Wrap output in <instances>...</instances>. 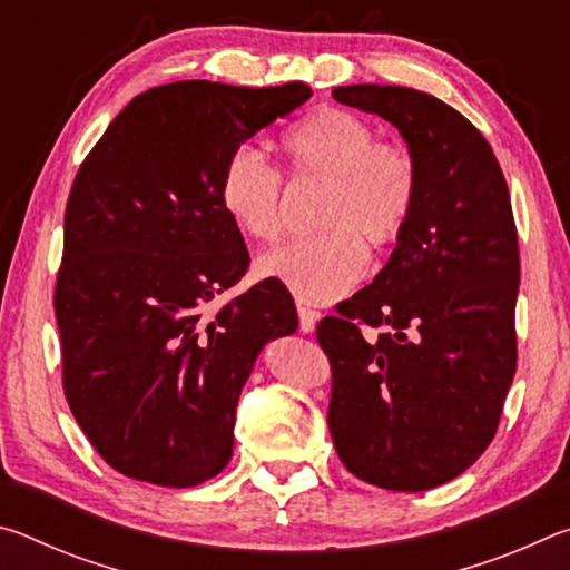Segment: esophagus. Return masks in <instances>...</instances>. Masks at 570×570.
Wrapping results in <instances>:
<instances>
[{"label": "esophagus", "instance_id": "1", "mask_svg": "<svg viewBox=\"0 0 570 570\" xmlns=\"http://www.w3.org/2000/svg\"><path fill=\"white\" fill-rule=\"evenodd\" d=\"M296 314H298V330L304 334H312L316 330V322H320V312L306 304H296Z\"/></svg>", "mask_w": 570, "mask_h": 570}]
</instances>
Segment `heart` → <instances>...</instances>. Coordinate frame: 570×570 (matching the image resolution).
Wrapping results in <instances>:
<instances>
[{"label":"heart","mask_w":570,"mask_h":570,"mask_svg":"<svg viewBox=\"0 0 570 570\" xmlns=\"http://www.w3.org/2000/svg\"><path fill=\"white\" fill-rule=\"evenodd\" d=\"M292 180L326 186L314 216L320 234L288 240L262 256L258 272L282 282L308 304H330L360 282L366 254H382L402 238L417 204V163L400 142L377 140L360 115L322 108L282 138ZM218 204L240 234L274 244L284 228V183L250 146L226 158Z\"/></svg>","instance_id":"b5f03b06"}]
</instances>
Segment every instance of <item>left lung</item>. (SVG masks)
Listing matches in <instances>:
<instances>
[{
	"instance_id": "obj_1",
	"label": "left lung",
	"mask_w": 570,
	"mask_h": 570,
	"mask_svg": "<svg viewBox=\"0 0 570 570\" xmlns=\"http://www.w3.org/2000/svg\"><path fill=\"white\" fill-rule=\"evenodd\" d=\"M334 100L392 122L417 163V204L370 286L324 316L330 432L364 482L420 493L493 442L513 384L518 230L493 148L465 115L397 85H346ZM362 325L382 328L364 337Z\"/></svg>"
}]
</instances>
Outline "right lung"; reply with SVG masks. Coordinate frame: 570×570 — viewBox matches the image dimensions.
Segmentation results:
<instances>
[{
  "instance_id": "add662e5",
  "label": "right lung",
  "mask_w": 570,
  "mask_h": 570,
  "mask_svg": "<svg viewBox=\"0 0 570 570\" xmlns=\"http://www.w3.org/2000/svg\"><path fill=\"white\" fill-rule=\"evenodd\" d=\"M308 98L304 82L160 85L128 102L77 170L55 286L62 387L122 475L166 488L218 475L258 352L296 332L294 298L272 278L208 304L250 262L218 204L220 168Z\"/></svg>"
}]
</instances>
